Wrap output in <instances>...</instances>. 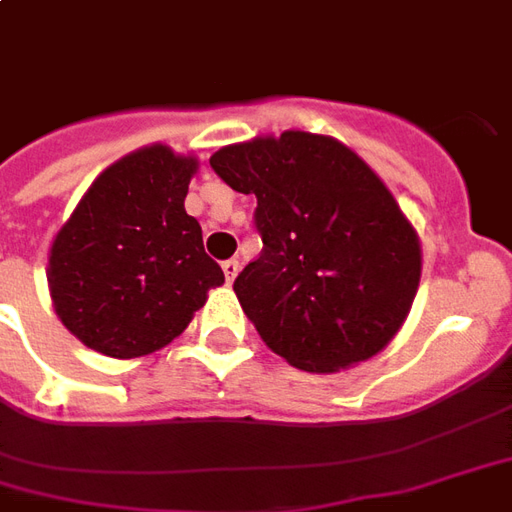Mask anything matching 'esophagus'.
Returning <instances> with one entry per match:
<instances>
[{"instance_id": "1", "label": "esophagus", "mask_w": 512, "mask_h": 512, "mask_svg": "<svg viewBox=\"0 0 512 512\" xmlns=\"http://www.w3.org/2000/svg\"><path fill=\"white\" fill-rule=\"evenodd\" d=\"M238 260H225V263H222V271H225V279L227 282H233V279H236L238 276Z\"/></svg>"}]
</instances>
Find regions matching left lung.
Here are the masks:
<instances>
[{
    "label": "left lung",
    "instance_id": "left-lung-1",
    "mask_svg": "<svg viewBox=\"0 0 512 512\" xmlns=\"http://www.w3.org/2000/svg\"><path fill=\"white\" fill-rule=\"evenodd\" d=\"M211 168L255 195L263 252L238 304L290 366L333 374L385 350L420 285V238L391 189L331 135L287 130L219 149Z\"/></svg>",
    "mask_w": 512,
    "mask_h": 512
}]
</instances>
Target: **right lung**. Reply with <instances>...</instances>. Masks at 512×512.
Instances as JSON below:
<instances>
[{"instance_id":"add662e5","label":"right lung","mask_w":512,"mask_h":512,"mask_svg":"<svg viewBox=\"0 0 512 512\" xmlns=\"http://www.w3.org/2000/svg\"><path fill=\"white\" fill-rule=\"evenodd\" d=\"M198 157L151 143L105 168L48 252V290L78 342L140 358L184 333L225 282L184 198Z\"/></svg>"}]
</instances>
